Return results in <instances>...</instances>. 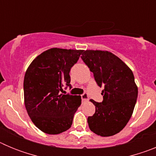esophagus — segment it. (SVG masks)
Here are the masks:
<instances>
[{"instance_id":"obj_1","label":"esophagus","mask_w":156,"mask_h":156,"mask_svg":"<svg viewBox=\"0 0 156 156\" xmlns=\"http://www.w3.org/2000/svg\"><path fill=\"white\" fill-rule=\"evenodd\" d=\"M81 99H82L83 101H86L88 100V95L87 94L84 93L83 94L81 95Z\"/></svg>"}]
</instances>
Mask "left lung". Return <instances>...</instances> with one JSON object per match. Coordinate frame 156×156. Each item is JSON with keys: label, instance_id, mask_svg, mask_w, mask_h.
<instances>
[{"label": "left lung", "instance_id": "1", "mask_svg": "<svg viewBox=\"0 0 156 156\" xmlns=\"http://www.w3.org/2000/svg\"><path fill=\"white\" fill-rule=\"evenodd\" d=\"M81 58L94 73L98 86H105L102 102L90 100L95 105V113L88 116V126L101 137L113 136L127 124L137 101L138 90L133 72L108 51H83Z\"/></svg>", "mask_w": 156, "mask_h": 156}]
</instances>
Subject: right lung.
Segmentation results:
<instances>
[{"label": "right lung", "mask_w": 156, "mask_h": 156, "mask_svg": "<svg viewBox=\"0 0 156 156\" xmlns=\"http://www.w3.org/2000/svg\"><path fill=\"white\" fill-rule=\"evenodd\" d=\"M82 52L50 48L27 68L23 82L25 107L32 122L44 133L58 134L71 127L81 97L61 92L63 85L70 86V69Z\"/></svg>", "instance_id": "add662e5"}]
</instances>
